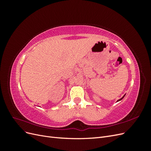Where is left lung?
<instances>
[{"instance_id":"left-lung-1","label":"left lung","mask_w":151,"mask_h":151,"mask_svg":"<svg viewBox=\"0 0 151 151\" xmlns=\"http://www.w3.org/2000/svg\"><path fill=\"white\" fill-rule=\"evenodd\" d=\"M124 96H125V95H124V96H123V97H122V98H121V99H118V101H120V100H121V99H123V98H124Z\"/></svg>"}]
</instances>
